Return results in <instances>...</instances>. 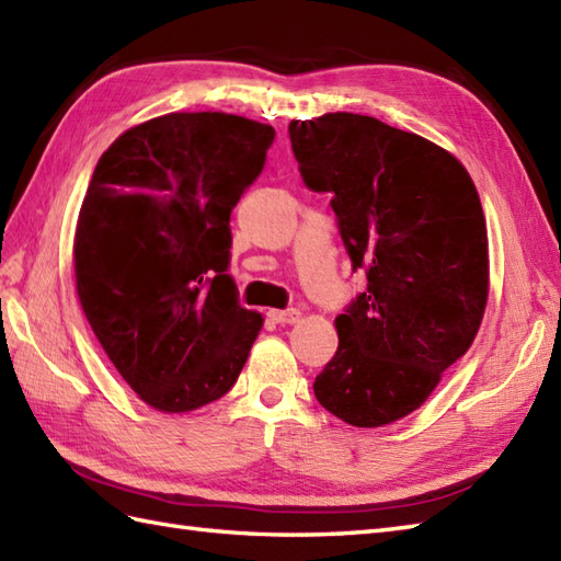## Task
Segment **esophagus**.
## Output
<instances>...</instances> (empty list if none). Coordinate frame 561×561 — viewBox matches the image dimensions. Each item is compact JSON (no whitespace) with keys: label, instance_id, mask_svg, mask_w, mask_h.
Instances as JSON below:
<instances>
[{"label":"esophagus","instance_id":"esophagus-1","mask_svg":"<svg viewBox=\"0 0 561 561\" xmlns=\"http://www.w3.org/2000/svg\"><path fill=\"white\" fill-rule=\"evenodd\" d=\"M267 318L272 322H277V324H294V322L301 320V312L294 310V308L291 310H270Z\"/></svg>","mask_w":561,"mask_h":561}]
</instances>
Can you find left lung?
<instances>
[{"instance_id": "8db88e82", "label": "left lung", "mask_w": 561, "mask_h": 561, "mask_svg": "<svg viewBox=\"0 0 561 561\" xmlns=\"http://www.w3.org/2000/svg\"><path fill=\"white\" fill-rule=\"evenodd\" d=\"M289 136L368 275L334 320L340 348L312 392L344 423L382 427L421 409L476 340L490 291L483 205L451 152L373 116L294 119Z\"/></svg>"}]
</instances>
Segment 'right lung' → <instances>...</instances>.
<instances>
[{
  "label": "right lung",
  "mask_w": 561,
  "mask_h": 561,
  "mask_svg": "<svg viewBox=\"0 0 561 561\" xmlns=\"http://www.w3.org/2000/svg\"><path fill=\"white\" fill-rule=\"evenodd\" d=\"M272 140L275 128L245 116L172 112L124 131L90 179L73 237L78 301L154 411L225 397L263 330L227 275L229 217Z\"/></svg>",
  "instance_id": "obj_1"
}]
</instances>
